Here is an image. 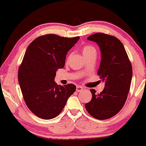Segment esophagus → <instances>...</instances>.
Returning <instances> with one entry per match:
<instances>
[{"label": "esophagus", "mask_w": 146, "mask_h": 146, "mask_svg": "<svg viewBox=\"0 0 146 146\" xmlns=\"http://www.w3.org/2000/svg\"><path fill=\"white\" fill-rule=\"evenodd\" d=\"M84 90V88L82 86H76V91L78 92H82Z\"/></svg>", "instance_id": "esophagus-1"}]
</instances>
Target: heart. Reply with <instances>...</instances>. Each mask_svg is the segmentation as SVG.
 I'll list each match as a JSON object with an SVG mask.
<instances>
[{
    "instance_id": "heart-1",
    "label": "heart",
    "mask_w": 146,
    "mask_h": 146,
    "mask_svg": "<svg viewBox=\"0 0 146 146\" xmlns=\"http://www.w3.org/2000/svg\"><path fill=\"white\" fill-rule=\"evenodd\" d=\"M82 52L84 56H85L89 54H91L92 52H96V50L95 48L92 46L87 45L83 48Z\"/></svg>"
}]
</instances>
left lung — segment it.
Masks as SVG:
<instances>
[{
    "label": "left lung",
    "mask_w": 146,
    "mask_h": 146,
    "mask_svg": "<svg viewBox=\"0 0 146 146\" xmlns=\"http://www.w3.org/2000/svg\"><path fill=\"white\" fill-rule=\"evenodd\" d=\"M88 40L99 46L101 62L98 74L105 86L100 94L90 90L92 98L85 108L92 117L106 119L116 115L124 106L130 88L132 67L124 46L116 37L99 33Z\"/></svg>",
    "instance_id": "obj_1"
}]
</instances>
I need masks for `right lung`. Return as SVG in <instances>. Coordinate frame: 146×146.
Returning <instances> with one entry per match:
<instances>
[{
	"label": "right lung",
	"instance_id": "right-lung-1",
	"mask_svg": "<svg viewBox=\"0 0 146 146\" xmlns=\"http://www.w3.org/2000/svg\"><path fill=\"white\" fill-rule=\"evenodd\" d=\"M79 38L46 35L36 38L28 46L18 79L26 104L38 117H56L76 91L75 85H58L54 78L58 70L64 66L68 52Z\"/></svg>",
	"mask_w": 146,
	"mask_h": 146
}]
</instances>
